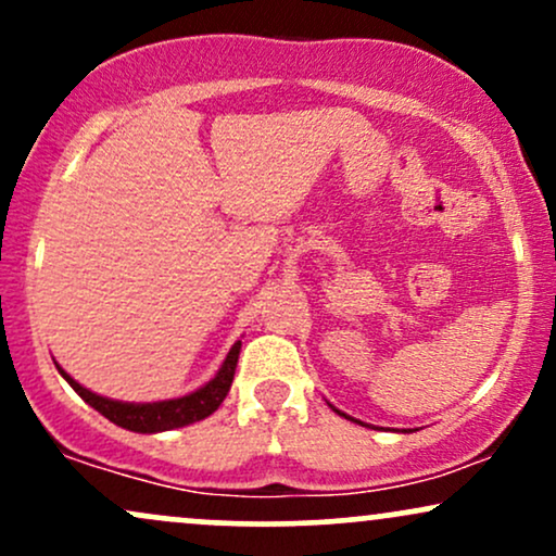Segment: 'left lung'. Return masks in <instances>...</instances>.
<instances>
[{
    "label": "left lung",
    "instance_id": "left-lung-1",
    "mask_svg": "<svg viewBox=\"0 0 556 556\" xmlns=\"http://www.w3.org/2000/svg\"><path fill=\"white\" fill-rule=\"evenodd\" d=\"M331 410H334V413H340V416H342V418H350V416H344V413H342V410H337V407H334V405H331ZM350 420H353V418H350ZM355 424H361V420H355Z\"/></svg>",
    "mask_w": 556,
    "mask_h": 556
}]
</instances>
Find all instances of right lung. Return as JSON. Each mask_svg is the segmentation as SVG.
<instances>
[{
	"instance_id": "add662e5",
	"label": "right lung",
	"mask_w": 556,
	"mask_h": 556,
	"mask_svg": "<svg viewBox=\"0 0 556 556\" xmlns=\"http://www.w3.org/2000/svg\"><path fill=\"white\" fill-rule=\"evenodd\" d=\"M240 340L229 348L225 363L216 371L212 381H206L203 387H198L195 392L182 394V397L175 400H159V402H123V400H112V397H101V394L91 392L83 384L70 376L65 368L56 363V371L62 374V379L67 381L75 392L80 394L93 410H99L101 416L110 418L112 424L123 426L127 431L136 433H159V431H172V429H182V426L195 424V420L208 418L216 407L222 405L227 397L229 387H232L235 379V368H238V358H240Z\"/></svg>"
}]
</instances>
